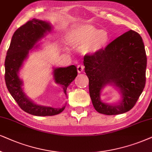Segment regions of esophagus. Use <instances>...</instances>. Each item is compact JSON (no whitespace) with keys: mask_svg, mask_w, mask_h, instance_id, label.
<instances>
[{"mask_svg":"<svg viewBox=\"0 0 152 152\" xmlns=\"http://www.w3.org/2000/svg\"><path fill=\"white\" fill-rule=\"evenodd\" d=\"M77 70H78V72L80 74V73H82L83 72L84 70V66L83 65H81V64H79V65H78L77 66Z\"/></svg>","mask_w":152,"mask_h":152,"instance_id":"34e87169","label":"esophagus"}]
</instances>
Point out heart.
I'll return each instance as SVG.
<instances>
[{
    "mask_svg": "<svg viewBox=\"0 0 152 152\" xmlns=\"http://www.w3.org/2000/svg\"><path fill=\"white\" fill-rule=\"evenodd\" d=\"M110 37L108 32L89 24H80L69 32L67 41L74 48H80L84 55H94L106 48Z\"/></svg>",
    "mask_w": 152,
    "mask_h": 152,
    "instance_id": "heart-1",
    "label": "heart"
}]
</instances>
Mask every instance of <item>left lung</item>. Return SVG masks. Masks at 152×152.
<instances>
[{
    "label": "left lung",
    "instance_id": "1",
    "mask_svg": "<svg viewBox=\"0 0 152 152\" xmlns=\"http://www.w3.org/2000/svg\"><path fill=\"white\" fill-rule=\"evenodd\" d=\"M85 72L89 92L97 112L107 115L128 112L142 94L146 82L147 56L141 36L131 30L94 55L85 56ZM113 86L121 95L115 103L104 102L100 95Z\"/></svg>",
    "mask_w": 152,
    "mask_h": 152
}]
</instances>
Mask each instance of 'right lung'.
Instances as JSON below:
<instances>
[{
    "label": "right lung",
    "mask_w": 152,
    "mask_h": 152,
    "mask_svg": "<svg viewBox=\"0 0 152 152\" xmlns=\"http://www.w3.org/2000/svg\"><path fill=\"white\" fill-rule=\"evenodd\" d=\"M52 28L51 23L43 20L33 19L28 21L15 32L5 58V80L8 91L22 110L35 116L58 115L64 110L66 104L57 108L36 104L24 92L23 82L19 77L20 70L29 53L39 48V44H37ZM52 74L54 81L63 88L66 96V89L77 76L76 66L53 67Z\"/></svg>",
    "instance_id": "add662e5"
}]
</instances>
